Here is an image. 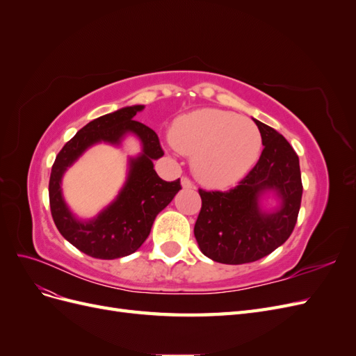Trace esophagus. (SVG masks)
Instances as JSON below:
<instances>
[{"label":"esophagus","mask_w":356,"mask_h":356,"mask_svg":"<svg viewBox=\"0 0 356 356\" xmlns=\"http://www.w3.org/2000/svg\"><path fill=\"white\" fill-rule=\"evenodd\" d=\"M181 184H182V187H184L186 190H193V188H195V182H193L188 177H182Z\"/></svg>","instance_id":"obj_1"}]
</instances>
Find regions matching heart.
Instances as JSON below:
<instances>
[{"label": "heart", "instance_id": "b5f03b06", "mask_svg": "<svg viewBox=\"0 0 356 356\" xmlns=\"http://www.w3.org/2000/svg\"><path fill=\"white\" fill-rule=\"evenodd\" d=\"M179 153L193 157L204 184L225 187L245 177L261 152V134L246 117L204 108L178 118L170 135Z\"/></svg>", "mask_w": 356, "mask_h": 356}]
</instances>
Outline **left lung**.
Instances as JSON below:
<instances>
[{
  "label": "left lung",
  "mask_w": 356,
  "mask_h": 356,
  "mask_svg": "<svg viewBox=\"0 0 356 356\" xmlns=\"http://www.w3.org/2000/svg\"><path fill=\"white\" fill-rule=\"evenodd\" d=\"M261 134L263 152L255 166L230 190L199 188L202 208L195 224L200 251L222 264L257 261L273 252L293 233L303 195L298 156L273 127L254 120ZM275 189L283 208L261 213L257 197Z\"/></svg>",
  "instance_id": "left-lung-1"
}]
</instances>
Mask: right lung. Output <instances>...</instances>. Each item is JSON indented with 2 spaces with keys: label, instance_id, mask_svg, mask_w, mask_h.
Listing matches in <instances>:
<instances>
[{
  "label": "right lung",
  "instance_id": "1",
  "mask_svg": "<svg viewBox=\"0 0 356 356\" xmlns=\"http://www.w3.org/2000/svg\"><path fill=\"white\" fill-rule=\"evenodd\" d=\"M143 108V105L126 106L95 118L62 147L51 166L49 200L53 221L63 238L93 258L114 260L135 252L148 238L157 213L181 190L179 178L168 182L154 170L153 159L163 156L165 152L153 129L134 120ZM126 131H134L140 136L145 153L131 162V174L125 188L98 219L88 223L75 220L60 195L63 172L92 143L99 140L118 143Z\"/></svg>",
  "mask_w": 356,
  "mask_h": 356
}]
</instances>
